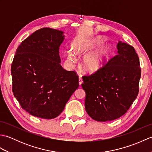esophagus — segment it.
<instances>
[{
    "label": "esophagus",
    "mask_w": 152,
    "mask_h": 152,
    "mask_svg": "<svg viewBox=\"0 0 152 152\" xmlns=\"http://www.w3.org/2000/svg\"><path fill=\"white\" fill-rule=\"evenodd\" d=\"M83 82V80L82 78V76H79V84H80V86H81V84H82Z\"/></svg>",
    "instance_id": "1"
}]
</instances>
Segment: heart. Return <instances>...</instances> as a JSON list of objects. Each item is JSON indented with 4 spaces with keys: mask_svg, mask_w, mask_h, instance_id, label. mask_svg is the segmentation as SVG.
<instances>
[{
    "mask_svg": "<svg viewBox=\"0 0 152 152\" xmlns=\"http://www.w3.org/2000/svg\"><path fill=\"white\" fill-rule=\"evenodd\" d=\"M104 42V40L102 38H98L95 41L94 44H92L91 46L82 47L80 49L76 50V53L78 54H83L84 56L89 55L86 58L83 63V69L87 72H96L100 69H101V67L104 64L108 55V50L106 47H103L96 52L89 55L91 51V48L94 45H97L98 46V45H101ZM69 59L71 61H73L74 60V58L72 55H69Z\"/></svg>",
    "mask_w": 152,
    "mask_h": 152,
    "instance_id": "1",
    "label": "heart"
}]
</instances>
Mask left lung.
<instances>
[{
	"label": "left lung",
	"instance_id": "left-lung-1",
	"mask_svg": "<svg viewBox=\"0 0 152 152\" xmlns=\"http://www.w3.org/2000/svg\"><path fill=\"white\" fill-rule=\"evenodd\" d=\"M117 48V55L101 69L82 76L86 110L95 121H112L121 117L139 91L141 69L134 48L121 41Z\"/></svg>",
	"mask_w": 152,
	"mask_h": 152
}]
</instances>
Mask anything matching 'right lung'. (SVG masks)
Returning a JSON list of instances; mask_svg holds the SVG:
<instances>
[{"label": "right lung", "mask_w": 152, "mask_h": 152, "mask_svg": "<svg viewBox=\"0 0 152 152\" xmlns=\"http://www.w3.org/2000/svg\"><path fill=\"white\" fill-rule=\"evenodd\" d=\"M63 40L62 31L42 28L16 50L11 66L12 91L21 108L36 117H57L79 87L77 73L60 64Z\"/></svg>", "instance_id": "right-lung-1"}]
</instances>
